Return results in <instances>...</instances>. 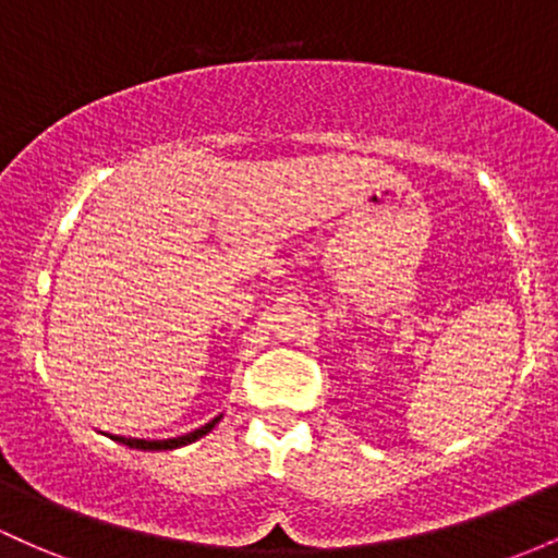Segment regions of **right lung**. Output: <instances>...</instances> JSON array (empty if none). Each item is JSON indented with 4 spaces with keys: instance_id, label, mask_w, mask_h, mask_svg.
Returning a JSON list of instances; mask_svg holds the SVG:
<instances>
[{
    "instance_id": "1",
    "label": "right lung",
    "mask_w": 558,
    "mask_h": 558,
    "mask_svg": "<svg viewBox=\"0 0 558 558\" xmlns=\"http://www.w3.org/2000/svg\"><path fill=\"white\" fill-rule=\"evenodd\" d=\"M222 421V413L217 415V418H211L209 424H204L201 428H195V432H187V434H180V437H169V439H137V437H121V434H108L113 442L119 445H126V448L132 450H177V448H185V445L195 442V439L206 437V434L211 432L214 426Z\"/></svg>"
}]
</instances>
